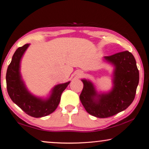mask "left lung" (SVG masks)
<instances>
[{
    "mask_svg": "<svg viewBox=\"0 0 149 149\" xmlns=\"http://www.w3.org/2000/svg\"><path fill=\"white\" fill-rule=\"evenodd\" d=\"M104 59L115 66L113 90L107 94L97 95L92 83L83 79L79 96L87 112L99 118L110 117L127 109L134 100L139 83V70L130 52H121Z\"/></svg>",
    "mask_w": 149,
    "mask_h": 149,
    "instance_id": "8db88e82",
    "label": "left lung"
}]
</instances>
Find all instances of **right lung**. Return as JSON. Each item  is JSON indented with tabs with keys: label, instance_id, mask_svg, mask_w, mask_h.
<instances>
[{
	"label": "right lung",
	"instance_id": "right-lung-1",
	"mask_svg": "<svg viewBox=\"0 0 149 149\" xmlns=\"http://www.w3.org/2000/svg\"><path fill=\"white\" fill-rule=\"evenodd\" d=\"M29 45L26 44L18 48L13 55L6 77L7 91L11 100L28 115L34 118L44 117L50 114L57 109L61 94L70 82L55 86L47 100L43 101L30 94L25 88L19 71L20 59Z\"/></svg>",
	"mask_w": 149,
	"mask_h": 149
}]
</instances>
